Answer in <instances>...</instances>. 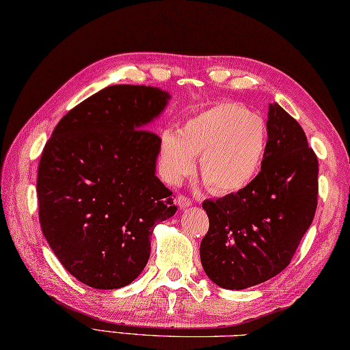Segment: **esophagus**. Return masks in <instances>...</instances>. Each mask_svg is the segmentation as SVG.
Wrapping results in <instances>:
<instances>
[{
  "mask_svg": "<svg viewBox=\"0 0 350 350\" xmlns=\"http://www.w3.org/2000/svg\"><path fill=\"white\" fill-rule=\"evenodd\" d=\"M176 204L180 205V208L181 210H187V208H190L191 205H193V201H191L190 198H187V196H178V199H176Z\"/></svg>",
  "mask_w": 350,
  "mask_h": 350,
  "instance_id": "esophagus-1",
  "label": "esophagus"
}]
</instances>
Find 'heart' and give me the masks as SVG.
I'll return each instance as SVG.
<instances>
[{"label": "heart", "mask_w": 350, "mask_h": 350, "mask_svg": "<svg viewBox=\"0 0 350 350\" xmlns=\"http://www.w3.org/2000/svg\"><path fill=\"white\" fill-rule=\"evenodd\" d=\"M267 146L265 120L246 107L219 103L185 119L178 134H160V163L170 184L181 183L195 170L213 195L245 190L258 174Z\"/></svg>", "instance_id": "1"}]
</instances>
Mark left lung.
<instances>
[{"label": "left lung", "mask_w": 350, "mask_h": 350, "mask_svg": "<svg viewBox=\"0 0 350 350\" xmlns=\"http://www.w3.org/2000/svg\"><path fill=\"white\" fill-rule=\"evenodd\" d=\"M267 146L261 172L239 193L202 208L210 230L199 254L206 276L226 290H243L287 267L314 219L317 157L297 120L269 104Z\"/></svg>", "instance_id": "left-lung-1"}]
</instances>
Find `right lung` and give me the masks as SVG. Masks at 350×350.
Wrapping results in <instances>:
<instances>
[{"label":"right lung","mask_w":350,"mask_h":350,"mask_svg":"<svg viewBox=\"0 0 350 350\" xmlns=\"http://www.w3.org/2000/svg\"><path fill=\"white\" fill-rule=\"evenodd\" d=\"M170 98L152 85H109L63 116L42 152V232L92 288L131 284L149 260L154 228L176 213L155 175L160 137L148 131Z\"/></svg>","instance_id":"obj_1"}]
</instances>
